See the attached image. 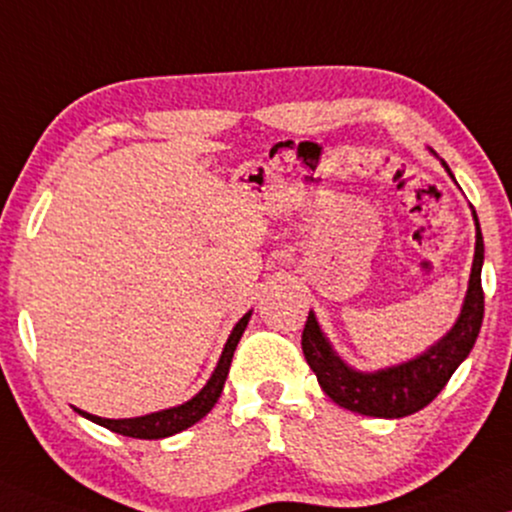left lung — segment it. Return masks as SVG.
I'll return each instance as SVG.
<instances>
[{
	"label": "left lung",
	"instance_id": "8db88e82",
	"mask_svg": "<svg viewBox=\"0 0 512 512\" xmlns=\"http://www.w3.org/2000/svg\"><path fill=\"white\" fill-rule=\"evenodd\" d=\"M444 168L449 170L446 163ZM475 225V261H472L470 287L460 318L441 342L434 344L422 356L413 358V361L377 372L353 370L332 351L315 315L308 313L304 334H301V349H304L306 361L315 372V377H318L320 387L334 403H339L346 410H353V413L370 415V418H406V415L418 413L427 403L437 399L439 391L446 387L453 372L468 358L472 346H475L484 318V242L477 213Z\"/></svg>",
	"mask_w": 512,
	"mask_h": 512
}]
</instances>
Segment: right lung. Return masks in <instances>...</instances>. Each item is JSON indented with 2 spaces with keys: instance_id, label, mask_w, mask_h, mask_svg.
Here are the masks:
<instances>
[{
  "instance_id": "add662e5",
  "label": "right lung",
  "mask_w": 512,
  "mask_h": 512,
  "mask_svg": "<svg viewBox=\"0 0 512 512\" xmlns=\"http://www.w3.org/2000/svg\"><path fill=\"white\" fill-rule=\"evenodd\" d=\"M249 315L251 313H246L244 318L235 325V330H232L230 339H227V344L223 349V356H220V361H218V368L211 375V380L206 382V387L201 389L194 399L182 403V406L159 410V413H151V415H142V418H125V420H106V418H97V415L85 413V410H78V408L75 410H78L82 418L97 422V425L106 427V430L123 434V437H132V439H163V437H170V434H178L182 430H187V427H192L194 422H199L208 413V410L218 403L220 391H223V384H225V377H227V372H230L232 356H235V349H237L239 339H242L244 327H246V323H249Z\"/></svg>"
}]
</instances>
